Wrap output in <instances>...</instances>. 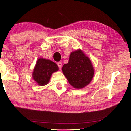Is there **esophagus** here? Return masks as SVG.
<instances>
[{
	"mask_svg": "<svg viewBox=\"0 0 131 131\" xmlns=\"http://www.w3.org/2000/svg\"><path fill=\"white\" fill-rule=\"evenodd\" d=\"M57 65H58V67L59 68V69H61V68H62V62H58V63H57Z\"/></svg>",
	"mask_w": 131,
	"mask_h": 131,
	"instance_id": "34e87169",
	"label": "esophagus"
}]
</instances>
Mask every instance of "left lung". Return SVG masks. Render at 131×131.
<instances>
[{
	"label": "left lung",
	"instance_id": "left-lung-1",
	"mask_svg": "<svg viewBox=\"0 0 131 131\" xmlns=\"http://www.w3.org/2000/svg\"><path fill=\"white\" fill-rule=\"evenodd\" d=\"M62 69L69 83L77 89L88 85L95 72L90 58L81 49L70 53L68 63L65 64Z\"/></svg>",
	"mask_w": 131,
	"mask_h": 131
}]
</instances>
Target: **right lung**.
<instances>
[{
    "label": "right lung",
    "instance_id": "add662e5",
    "mask_svg": "<svg viewBox=\"0 0 131 131\" xmlns=\"http://www.w3.org/2000/svg\"><path fill=\"white\" fill-rule=\"evenodd\" d=\"M58 66L54 62L49 59L40 58L34 68L33 79L40 86L47 85L53 73L57 72Z\"/></svg>",
    "mask_w": 131,
    "mask_h": 131
}]
</instances>
